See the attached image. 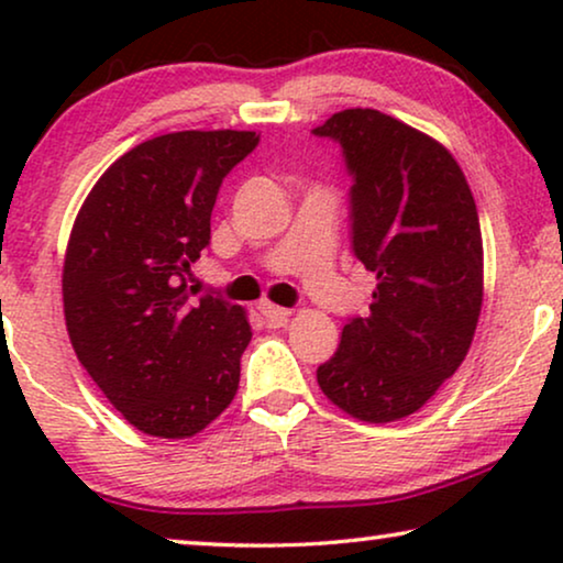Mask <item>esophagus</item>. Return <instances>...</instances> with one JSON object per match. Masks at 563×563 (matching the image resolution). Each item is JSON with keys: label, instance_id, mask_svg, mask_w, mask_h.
I'll list each match as a JSON object with an SVG mask.
<instances>
[{"label": "esophagus", "instance_id": "1", "mask_svg": "<svg viewBox=\"0 0 563 563\" xmlns=\"http://www.w3.org/2000/svg\"><path fill=\"white\" fill-rule=\"evenodd\" d=\"M258 312L264 314V318L268 320V325H284L291 318V310H287V307H279L274 302H268V299H264V302H258Z\"/></svg>", "mask_w": 563, "mask_h": 563}]
</instances>
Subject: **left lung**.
I'll use <instances>...</instances> for the list:
<instances>
[{"label":"left lung","mask_w":563,"mask_h":563,"mask_svg":"<svg viewBox=\"0 0 563 563\" xmlns=\"http://www.w3.org/2000/svg\"><path fill=\"white\" fill-rule=\"evenodd\" d=\"M314 135L343 145L353 174V253L376 274L366 318L343 328L318 368L330 402L361 422L418 412L466 358L484 299L474 195L443 143L368 107Z\"/></svg>","instance_id":"left-lung-1"}]
</instances>
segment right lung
Instances as JSON below:
<instances>
[{"label":"right lung","instance_id":"add662e5","mask_svg":"<svg viewBox=\"0 0 563 563\" xmlns=\"http://www.w3.org/2000/svg\"><path fill=\"white\" fill-rule=\"evenodd\" d=\"M253 130L151 137L99 176L64 256V318L76 358L130 426L181 441L218 420L241 382L249 312L191 299L184 274L210 243L222 179Z\"/></svg>","mask_w":563,"mask_h":563}]
</instances>
